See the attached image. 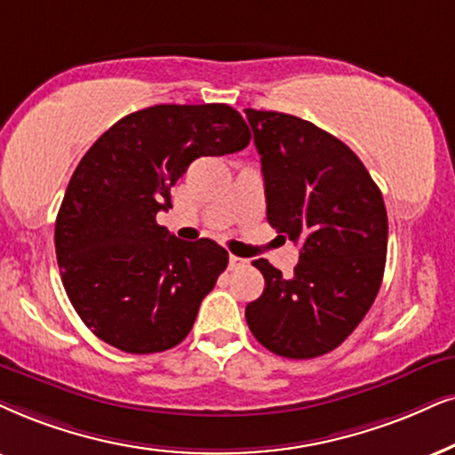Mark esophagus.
Masks as SVG:
<instances>
[{
  "label": "esophagus",
  "mask_w": 455,
  "mask_h": 455,
  "mask_svg": "<svg viewBox=\"0 0 455 455\" xmlns=\"http://www.w3.org/2000/svg\"><path fill=\"white\" fill-rule=\"evenodd\" d=\"M228 267L231 268H243V267H247V260L245 258H241V256H228Z\"/></svg>",
  "instance_id": "34e87169"
}]
</instances>
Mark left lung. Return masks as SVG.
Returning <instances> with one entry per match:
<instances>
[{
	"label": "left lung",
	"instance_id": "8db88e82",
	"mask_svg": "<svg viewBox=\"0 0 455 455\" xmlns=\"http://www.w3.org/2000/svg\"><path fill=\"white\" fill-rule=\"evenodd\" d=\"M260 155L267 218L300 243L294 277L254 260L264 291L245 307L251 333L270 353L313 359L347 340L380 290L388 218L361 159L325 130L294 115L245 108Z\"/></svg>",
	"mask_w": 455,
	"mask_h": 455
}]
</instances>
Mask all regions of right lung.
Returning <instances> with one entry per match:
<instances>
[{"mask_svg":"<svg viewBox=\"0 0 455 455\" xmlns=\"http://www.w3.org/2000/svg\"><path fill=\"white\" fill-rule=\"evenodd\" d=\"M250 138L228 105H155L125 115L84 155L54 245L68 300L102 342L148 355L188 336L228 251L176 239L155 218L195 159L237 153Z\"/></svg>","mask_w":455,"mask_h":455,"instance_id":"right-lung-1","label":"right lung"}]
</instances>
